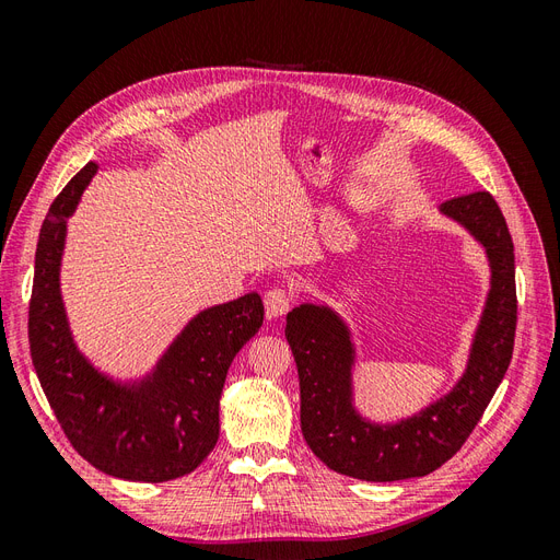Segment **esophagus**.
I'll return each mask as SVG.
<instances>
[{"label":"esophagus","mask_w":560,"mask_h":560,"mask_svg":"<svg viewBox=\"0 0 560 560\" xmlns=\"http://www.w3.org/2000/svg\"><path fill=\"white\" fill-rule=\"evenodd\" d=\"M264 306L268 317H280L292 308V296L290 292L280 290V287H270V290L264 294Z\"/></svg>","instance_id":"esophagus-1"}]
</instances>
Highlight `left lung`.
<instances>
[{"label": "left lung", "mask_w": 560, "mask_h": 560, "mask_svg": "<svg viewBox=\"0 0 560 560\" xmlns=\"http://www.w3.org/2000/svg\"><path fill=\"white\" fill-rule=\"evenodd\" d=\"M442 212L477 238L490 261V292L474 334L463 378L425 411L376 425L352 406L354 348L350 331L327 306L287 313L284 336L301 387V432L329 469L362 481H401L442 467L463 448L512 362L516 334L514 243L488 191L442 202Z\"/></svg>", "instance_id": "1"}]
</instances>
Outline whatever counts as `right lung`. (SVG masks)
I'll return each instance as SVG.
<instances>
[{
    "mask_svg": "<svg viewBox=\"0 0 560 560\" xmlns=\"http://www.w3.org/2000/svg\"><path fill=\"white\" fill-rule=\"evenodd\" d=\"M86 163L50 206L37 243L27 338L32 364L65 436L95 469L161 483L194 471L219 439V397L238 350L259 331L264 303L245 294L198 313L140 383L103 376L77 350L60 296L67 217L95 175Z\"/></svg>",
    "mask_w": 560,
    "mask_h": 560,
    "instance_id": "obj_1",
    "label": "right lung"
}]
</instances>
